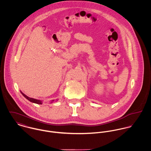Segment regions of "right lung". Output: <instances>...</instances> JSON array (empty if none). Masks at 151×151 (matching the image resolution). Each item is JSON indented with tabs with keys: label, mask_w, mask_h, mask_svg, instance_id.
<instances>
[{
	"label": "right lung",
	"mask_w": 151,
	"mask_h": 151,
	"mask_svg": "<svg viewBox=\"0 0 151 151\" xmlns=\"http://www.w3.org/2000/svg\"><path fill=\"white\" fill-rule=\"evenodd\" d=\"M21 93L22 94V96L25 97V98H26L29 101H31V102H33V103H35V104H42V100H36V99H32V98H30V97H28V96H27L25 94H24L22 91H21ZM54 100H52L51 101V103H52L53 101Z\"/></svg>",
	"instance_id": "add662e5"
}]
</instances>
